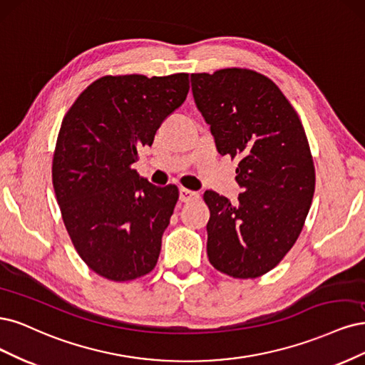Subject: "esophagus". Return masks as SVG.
Returning a JSON list of instances; mask_svg holds the SVG:
<instances>
[{"mask_svg": "<svg viewBox=\"0 0 365 365\" xmlns=\"http://www.w3.org/2000/svg\"><path fill=\"white\" fill-rule=\"evenodd\" d=\"M179 192H180V200L183 203H190V202H194V200L198 198V192L186 190V187H180Z\"/></svg>", "mask_w": 365, "mask_h": 365, "instance_id": "1", "label": "esophagus"}]
</instances>
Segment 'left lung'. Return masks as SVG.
<instances>
[{
    "label": "left lung",
    "mask_w": 365,
    "mask_h": 365,
    "mask_svg": "<svg viewBox=\"0 0 365 365\" xmlns=\"http://www.w3.org/2000/svg\"><path fill=\"white\" fill-rule=\"evenodd\" d=\"M197 109L221 156L237 158L238 202L205 192L207 257L218 272L253 279L274 268L303 229L315 190L307 133L272 80L249 69L191 74Z\"/></svg>",
    "instance_id": "8db88e82"
}]
</instances>
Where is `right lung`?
<instances>
[{"mask_svg": "<svg viewBox=\"0 0 365 365\" xmlns=\"http://www.w3.org/2000/svg\"><path fill=\"white\" fill-rule=\"evenodd\" d=\"M187 74L106 76L74 101L53 158V186L77 253L97 274L125 282L150 273L179 198L175 185L139 178L138 148L186 100Z\"/></svg>", "mask_w": 365, "mask_h": 365, "instance_id": "1", "label": "right lung"}]
</instances>
